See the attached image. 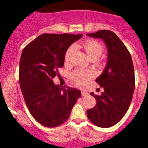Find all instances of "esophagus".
<instances>
[{
    "label": "esophagus",
    "instance_id": "34e87169",
    "mask_svg": "<svg viewBox=\"0 0 148 148\" xmlns=\"http://www.w3.org/2000/svg\"><path fill=\"white\" fill-rule=\"evenodd\" d=\"M81 95H82V96H87L88 93L85 92V91H82V92H81Z\"/></svg>",
    "mask_w": 148,
    "mask_h": 148
}]
</instances>
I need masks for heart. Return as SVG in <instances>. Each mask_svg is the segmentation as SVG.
Returning <instances> with one entry per match:
<instances>
[{"instance_id":"obj_1","label":"heart","mask_w":148,"mask_h":148,"mask_svg":"<svg viewBox=\"0 0 148 148\" xmlns=\"http://www.w3.org/2000/svg\"><path fill=\"white\" fill-rule=\"evenodd\" d=\"M83 47L85 50L89 59H98L100 56L102 55L103 52V48L102 45L97 41L93 40H89L83 42ZM74 50V46H70L67 50L65 55V61H68L70 59V56L72 55V52ZM92 72L89 70H76L72 74V78L74 83L76 84L78 87H83L87 84L88 80H89L92 78Z\"/></svg>"}]
</instances>
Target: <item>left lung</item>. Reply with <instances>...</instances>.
Masks as SVG:
<instances>
[{"label":"left lung","instance_id":"8db88e82","mask_svg":"<svg viewBox=\"0 0 148 148\" xmlns=\"http://www.w3.org/2000/svg\"><path fill=\"white\" fill-rule=\"evenodd\" d=\"M87 36L104 41L107 48V61L103 72L96 79L104 91L94 96L97 103L87 111L93 124L109 128L118 123L128 111L134 90V66L130 52L115 33L100 30Z\"/></svg>","mask_w":148,"mask_h":148}]
</instances>
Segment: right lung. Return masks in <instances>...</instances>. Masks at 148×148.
Here are the masks:
<instances>
[{"mask_svg": "<svg viewBox=\"0 0 148 148\" xmlns=\"http://www.w3.org/2000/svg\"><path fill=\"white\" fill-rule=\"evenodd\" d=\"M80 35L44 33L24 48L20 60L19 82L28 109L43 126L56 127L68 119L81 96L75 88H63L52 81L64 65L65 55Z\"/></svg>", "mask_w": 148, "mask_h": 148, "instance_id": "add662e5", "label": "right lung"}]
</instances>
